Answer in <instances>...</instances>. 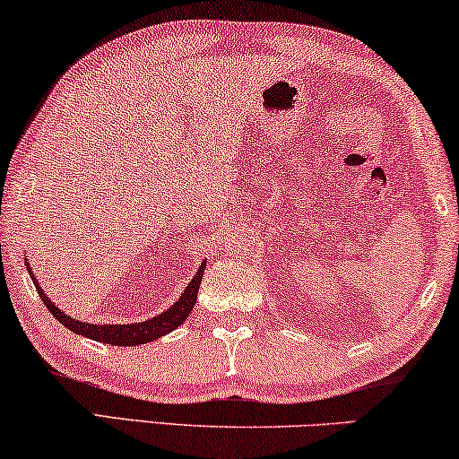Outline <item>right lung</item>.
I'll use <instances>...</instances> for the list:
<instances>
[{
	"mask_svg": "<svg viewBox=\"0 0 459 459\" xmlns=\"http://www.w3.org/2000/svg\"><path fill=\"white\" fill-rule=\"evenodd\" d=\"M204 265L206 263L200 265L198 273L194 275V280L187 284L184 294H181L179 300L171 307V309H167L165 313H160V316H156V317H150L148 322H143V324H125V325H121V324L96 325V324L77 322V319L65 316V313H62L58 307H56L52 300L43 294L41 288L37 286L33 275H30V278H33V281H35V288H37V292H39L43 305H46L49 313H54V317L58 319L62 325H66L68 330L77 332V334L87 336V338H91V341H98V342L118 344V347H134V344L156 341V338H160L162 334H167V332L178 328L181 322H186V317L190 316V311L194 309V303H196V294H198L200 281H203ZM27 267H29V263H27ZM29 272H30V267H29Z\"/></svg>",
	"mask_w": 459,
	"mask_h": 459,
	"instance_id": "add662e5",
	"label": "right lung"
}]
</instances>
